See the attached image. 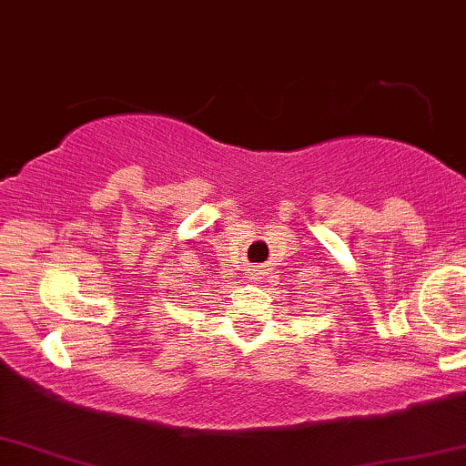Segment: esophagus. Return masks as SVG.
<instances>
[{"instance_id": "1", "label": "esophagus", "mask_w": 466, "mask_h": 466, "mask_svg": "<svg viewBox=\"0 0 466 466\" xmlns=\"http://www.w3.org/2000/svg\"><path fill=\"white\" fill-rule=\"evenodd\" d=\"M249 277L262 279V266H253V268H249Z\"/></svg>"}]
</instances>
